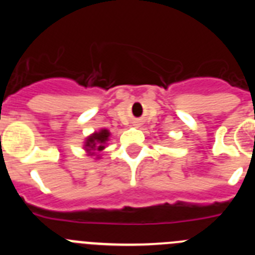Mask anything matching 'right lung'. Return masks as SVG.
<instances>
[{
	"instance_id": "1",
	"label": "right lung",
	"mask_w": 255,
	"mask_h": 255,
	"mask_svg": "<svg viewBox=\"0 0 255 255\" xmlns=\"http://www.w3.org/2000/svg\"><path fill=\"white\" fill-rule=\"evenodd\" d=\"M111 132L108 131L107 129H101L100 131L93 132L85 139L84 148L89 155H97L100 152H102L106 148L108 139H110ZM98 157V155H97Z\"/></svg>"
}]
</instances>
